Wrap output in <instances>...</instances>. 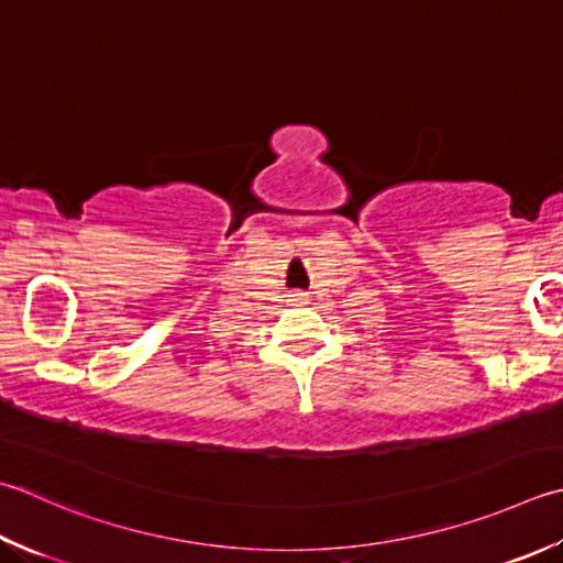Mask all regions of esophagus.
Instances as JSON below:
<instances>
[{
	"mask_svg": "<svg viewBox=\"0 0 563 563\" xmlns=\"http://www.w3.org/2000/svg\"><path fill=\"white\" fill-rule=\"evenodd\" d=\"M290 297V305H295V307H302V305H307V295L305 292H290L288 295Z\"/></svg>",
	"mask_w": 563,
	"mask_h": 563,
	"instance_id": "obj_1",
	"label": "esophagus"
}]
</instances>
